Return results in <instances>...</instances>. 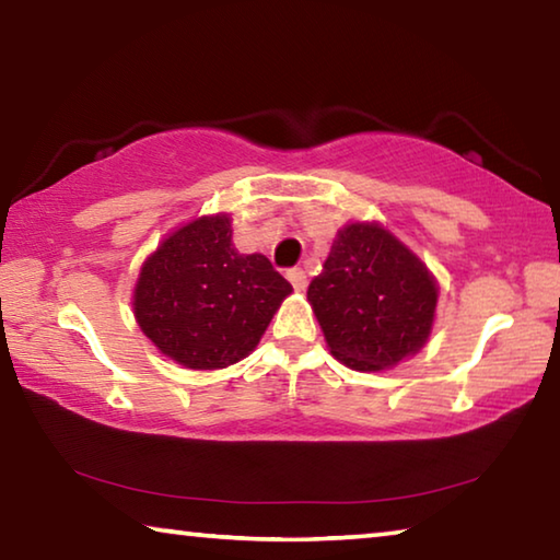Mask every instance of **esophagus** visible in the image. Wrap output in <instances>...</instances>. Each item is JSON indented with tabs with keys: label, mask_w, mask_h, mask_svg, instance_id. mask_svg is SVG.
Masks as SVG:
<instances>
[{
	"label": "esophagus",
	"mask_w": 560,
	"mask_h": 560,
	"mask_svg": "<svg viewBox=\"0 0 560 560\" xmlns=\"http://www.w3.org/2000/svg\"><path fill=\"white\" fill-rule=\"evenodd\" d=\"M287 279L291 281V287L296 289V291H303V289H306V273H303L301 269H291V271H287Z\"/></svg>",
	"instance_id": "obj_1"
}]
</instances>
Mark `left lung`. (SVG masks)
Segmentation results:
<instances>
[{
	"mask_svg": "<svg viewBox=\"0 0 560 560\" xmlns=\"http://www.w3.org/2000/svg\"><path fill=\"white\" fill-rule=\"evenodd\" d=\"M438 279L417 254L377 222L338 230L308 303L330 355L360 373L387 371L428 343Z\"/></svg>",
	"mask_w": 560,
	"mask_h": 560,
	"instance_id": "1",
	"label": "left lung"
}]
</instances>
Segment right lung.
Wrapping results in <instances>:
<instances>
[{
	"mask_svg": "<svg viewBox=\"0 0 560 560\" xmlns=\"http://www.w3.org/2000/svg\"><path fill=\"white\" fill-rule=\"evenodd\" d=\"M293 289L264 254H240L226 212L170 232L140 267L132 314L160 353L189 371H220L259 346Z\"/></svg>",
	"mask_w": 560,
	"mask_h": 560,
	"instance_id": "right-lung-1",
	"label": "right lung"
}]
</instances>
